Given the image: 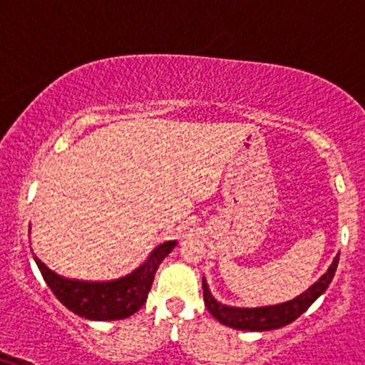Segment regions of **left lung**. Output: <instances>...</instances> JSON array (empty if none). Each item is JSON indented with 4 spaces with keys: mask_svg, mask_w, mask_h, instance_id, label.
<instances>
[{
    "mask_svg": "<svg viewBox=\"0 0 365 365\" xmlns=\"http://www.w3.org/2000/svg\"><path fill=\"white\" fill-rule=\"evenodd\" d=\"M338 260L340 255H336L335 260L330 265L327 274L318 280L314 285H311L306 292L297 296L296 299L284 302V304L277 306H267V308H231V306H225L217 302L210 296L207 284L202 280V289H204V302L207 306L209 313L217 319L219 323L226 324V327L236 328V330H248V331H267L275 330V328H282L285 324L292 323L299 316L309 308L313 302L318 299L322 294L327 291L330 285L333 275H335Z\"/></svg>",
    "mask_w": 365,
    "mask_h": 365,
    "instance_id": "1",
    "label": "left lung"
}]
</instances>
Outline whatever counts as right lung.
<instances>
[{"mask_svg": "<svg viewBox=\"0 0 365 365\" xmlns=\"http://www.w3.org/2000/svg\"><path fill=\"white\" fill-rule=\"evenodd\" d=\"M175 245L177 241H166L160 245L149 255L144 265H140L130 275L113 282H81V280L63 279L47 269L37 257L34 258L46 284L66 308L81 318L112 322V319L129 318L139 308H143L151 291L158 267Z\"/></svg>", "mask_w": 365, "mask_h": 365, "instance_id": "right-lung-1", "label": "right lung"}]
</instances>
